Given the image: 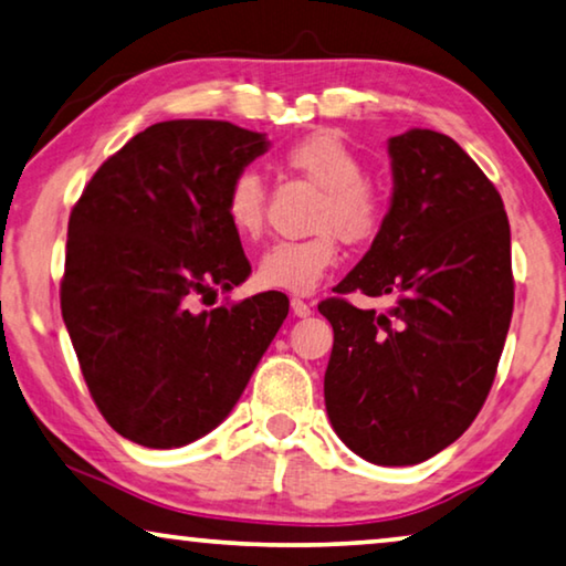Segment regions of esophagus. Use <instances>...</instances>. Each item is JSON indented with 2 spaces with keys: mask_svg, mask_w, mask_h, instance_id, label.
<instances>
[{
  "mask_svg": "<svg viewBox=\"0 0 566 566\" xmlns=\"http://www.w3.org/2000/svg\"><path fill=\"white\" fill-rule=\"evenodd\" d=\"M292 312H294V315H297V317H310L312 305H310V302H305V300L294 297V300H292Z\"/></svg>",
  "mask_w": 566,
  "mask_h": 566,
  "instance_id": "obj_1",
  "label": "esophagus"
}]
</instances>
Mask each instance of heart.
I'll return each instance as SVG.
<instances>
[{"label": "heart", "mask_w": 566, "mask_h": 566, "mask_svg": "<svg viewBox=\"0 0 566 566\" xmlns=\"http://www.w3.org/2000/svg\"><path fill=\"white\" fill-rule=\"evenodd\" d=\"M284 163L315 188L307 239H284L259 259V282L272 290L307 294L327 269L337 264V239L348 243L374 241L386 218L381 190L364 177V159L340 132L315 129L284 149ZM223 213L243 239H256L266 218V185L254 167H243L229 180Z\"/></svg>", "instance_id": "1"}]
</instances>
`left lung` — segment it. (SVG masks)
Segmentation results:
<instances>
[{
	"label": "left lung",
	"instance_id": "obj_1",
	"mask_svg": "<svg viewBox=\"0 0 566 566\" xmlns=\"http://www.w3.org/2000/svg\"><path fill=\"white\" fill-rule=\"evenodd\" d=\"M391 208L356 269L319 302L333 325L325 409L376 465H417L472 424L513 315L511 226L495 185L447 134L389 139ZM391 293L386 313L342 297Z\"/></svg>",
	"mask_w": 566,
	"mask_h": 566
}]
</instances>
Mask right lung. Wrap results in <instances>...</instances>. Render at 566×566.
Here are the masks:
<instances>
[{"mask_svg":"<svg viewBox=\"0 0 566 566\" xmlns=\"http://www.w3.org/2000/svg\"><path fill=\"white\" fill-rule=\"evenodd\" d=\"M266 147L231 122L151 124L71 210L63 323L98 411L126 440L170 450L216 429L290 312L282 292L192 307L251 274L223 196Z\"/></svg>","mask_w":566,"mask_h":566,"instance_id":"obj_1","label":"right lung"}]
</instances>
